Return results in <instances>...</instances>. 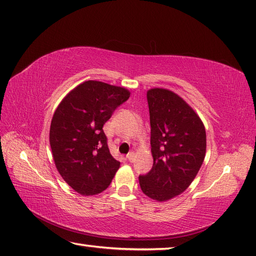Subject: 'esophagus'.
I'll return each mask as SVG.
<instances>
[{
  "label": "esophagus",
  "instance_id": "obj_1",
  "mask_svg": "<svg viewBox=\"0 0 256 256\" xmlns=\"http://www.w3.org/2000/svg\"><path fill=\"white\" fill-rule=\"evenodd\" d=\"M134 157H136V155H134V152H129L128 155H127V159L129 162H134Z\"/></svg>",
  "mask_w": 256,
  "mask_h": 256
}]
</instances>
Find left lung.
I'll return each mask as SVG.
<instances>
[{
	"label": "left lung",
	"instance_id": "1",
	"mask_svg": "<svg viewBox=\"0 0 256 256\" xmlns=\"http://www.w3.org/2000/svg\"><path fill=\"white\" fill-rule=\"evenodd\" d=\"M147 101L154 164L139 185L149 198L166 202L194 180L205 158L206 132L200 116L172 91L149 89Z\"/></svg>",
	"mask_w": 256,
	"mask_h": 256
}]
</instances>
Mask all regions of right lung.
<instances>
[{
    "label": "right lung",
    "instance_id": "obj_1",
    "mask_svg": "<svg viewBox=\"0 0 256 256\" xmlns=\"http://www.w3.org/2000/svg\"><path fill=\"white\" fill-rule=\"evenodd\" d=\"M130 97L124 86L88 80L62 99L50 126V146L58 172L84 196L107 190L120 162L109 152L104 124Z\"/></svg>",
    "mask_w": 256,
    "mask_h": 256
}]
</instances>
